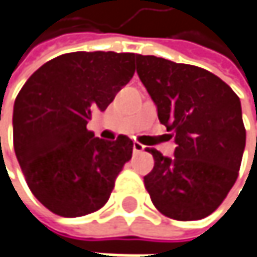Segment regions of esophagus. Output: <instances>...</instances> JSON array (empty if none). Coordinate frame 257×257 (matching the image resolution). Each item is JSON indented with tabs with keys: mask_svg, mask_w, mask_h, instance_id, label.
Returning <instances> with one entry per match:
<instances>
[{
	"mask_svg": "<svg viewBox=\"0 0 257 257\" xmlns=\"http://www.w3.org/2000/svg\"><path fill=\"white\" fill-rule=\"evenodd\" d=\"M144 150H145V147H144L141 143H134V153H143Z\"/></svg>",
	"mask_w": 257,
	"mask_h": 257,
	"instance_id": "34e87169",
	"label": "esophagus"
}]
</instances>
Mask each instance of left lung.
<instances>
[{
	"instance_id": "1",
	"label": "left lung",
	"mask_w": 257,
	"mask_h": 257,
	"mask_svg": "<svg viewBox=\"0 0 257 257\" xmlns=\"http://www.w3.org/2000/svg\"><path fill=\"white\" fill-rule=\"evenodd\" d=\"M137 72L157 104L160 122L174 134V157L151 148L144 177L154 206L177 221L202 219L237 180L246 129L240 98L217 75L153 55H137Z\"/></svg>"
}]
</instances>
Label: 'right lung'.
<instances>
[{
	"label": "right lung",
	"mask_w": 257,
	"mask_h": 257,
	"mask_svg": "<svg viewBox=\"0 0 257 257\" xmlns=\"http://www.w3.org/2000/svg\"><path fill=\"white\" fill-rule=\"evenodd\" d=\"M135 56L64 53L35 71L17 94L14 151L29 189L53 214L75 218L103 208L132 157L128 137L104 141L87 123L129 83Z\"/></svg>",
	"instance_id": "obj_1"
}]
</instances>
